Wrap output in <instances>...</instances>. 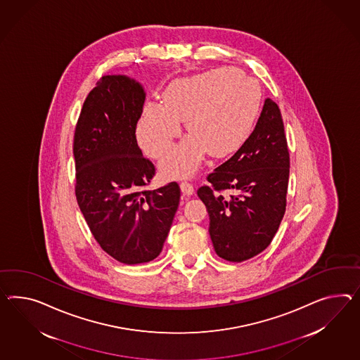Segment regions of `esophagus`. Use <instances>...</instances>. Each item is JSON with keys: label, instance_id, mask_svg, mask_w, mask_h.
I'll return each mask as SVG.
<instances>
[{"label": "esophagus", "instance_id": "34e87169", "mask_svg": "<svg viewBox=\"0 0 360 360\" xmlns=\"http://www.w3.org/2000/svg\"><path fill=\"white\" fill-rule=\"evenodd\" d=\"M180 188H181V192H183L185 195H191V194H193V185L191 184V183H188V181H183V183L180 184Z\"/></svg>", "mask_w": 360, "mask_h": 360}]
</instances>
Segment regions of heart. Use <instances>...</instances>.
<instances>
[{
  "instance_id": "1",
  "label": "heart",
  "mask_w": 360,
  "mask_h": 360,
  "mask_svg": "<svg viewBox=\"0 0 360 360\" xmlns=\"http://www.w3.org/2000/svg\"><path fill=\"white\" fill-rule=\"evenodd\" d=\"M261 103L257 82L236 69L221 68L171 83L163 103H148L139 124V139L150 157L160 158L180 136V121L191 133L162 160L172 177L193 175L205 155L236 151L255 125Z\"/></svg>"
}]
</instances>
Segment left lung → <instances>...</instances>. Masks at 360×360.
<instances>
[{
  "instance_id": "8db88e82",
  "label": "left lung",
  "mask_w": 360,
  "mask_h": 360,
  "mask_svg": "<svg viewBox=\"0 0 360 360\" xmlns=\"http://www.w3.org/2000/svg\"><path fill=\"white\" fill-rule=\"evenodd\" d=\"M288 174L281 110L266 99L248 139L197 191L209 212V232L219 257L241 262L269 247L286 212Z\"/></svg>"
}]
</instances>
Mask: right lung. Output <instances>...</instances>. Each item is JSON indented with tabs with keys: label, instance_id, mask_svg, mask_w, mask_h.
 Segmentation results:
<instances>
[{
	"label": "right lung",
	"instance_id": "add662e5",
	"mask_svg": "<svg viewBox=\"0 0 360 360\" xmlns=\"http://www.w3.org/2000/svg\"><path fill=\"white\" fill-rule=\"evenodd\" d=\"M142 86L104 75L89 93L74 131L75 197L94 238L121 264L159 256L180 202V186L150 191L155 166L142 155L136 129Z\"/></svg>",
	"mask_w": 360,
	"mask_h": 360
}]
</instances>
